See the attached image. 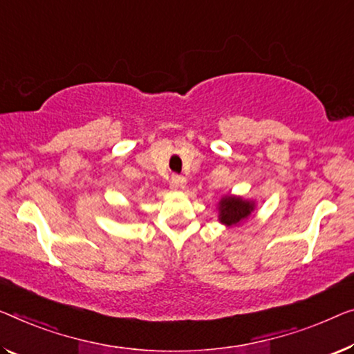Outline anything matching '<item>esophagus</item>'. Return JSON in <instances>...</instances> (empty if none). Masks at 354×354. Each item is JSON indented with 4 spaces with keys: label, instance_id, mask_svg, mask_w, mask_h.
<instances>
[{
    "label": "esophagus",
    "instance_id": "34e87169",
    "mask_svg": "<svg viewBox=\"0 0 354 354\" xmlns=\"http://www.w3.org/2000/svg\"><path fill=\"white\" fill-rule=\"evenodd\" d=\"M171 186L175 189H184L186 187V178L181 175H173L171 176Z\"/></svg>",
    "mask_w": 354,
    "mask_h": 354
}]
</instances>
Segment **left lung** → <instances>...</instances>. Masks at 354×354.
Here are the masks:
<instances>
[{
	"instance_id": "obj_1",
	"label": "left lung",
	"mask_w": 354,
	"mask_h": 354,
	"mask_svg": "<svg viewBox=\"0 0 354 354\" xmlns=\"http://www.w3.org/2000/svg\"><path fill=\"white\" fill-rule=\"evenodd\" d=\"M219 221L227 227L243 223L254 209V202L234 195H225L219 202Z\"/></svg>"
}]
</instances>
